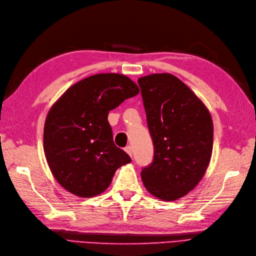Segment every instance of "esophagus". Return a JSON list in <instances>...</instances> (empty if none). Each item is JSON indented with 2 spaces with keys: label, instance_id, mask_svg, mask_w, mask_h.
Returning <instances> with one entry per match:
<instances>
[{
  "label": "esophagus",
  "instance_id": "obj_1",
  "mask_svg": "<svg viewBox=\"0 0 256 256\" xmlns=\"http://www.w3.org/2000/svg\"><path fill=\"white\" fill-rule=\"evenodd\" d=\"M124 150L126 152V153H128L130 156L132 157V152H133V150H132V148H131V146H126V148H124Z\"/></svg>",
  "mask_w": 256,
  "mask_h": 256
}]
</instances>
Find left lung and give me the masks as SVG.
Segmentation results:
<instances>
[{"mask_svg": "<svg viewBox=\"0 0 256 256\" xmlns=\"http://www.w3.org/2000/svg\"><path fill=\"white\" fill-rule=\"evenodd\" d=\"M154 160L140 172L148 192L174 201L186 196L202 179L214 145L211 114L199 98L170 74L138 80Z\"/></svg>", "mask_w": 256, "mask_h": 256, "instance_id": "8db88e82", "label": "left lung"}]
</instances>
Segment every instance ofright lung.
Returning <instances> with one entry per match:
<instances>
[{"instance_id":"right-lung-1","label":"right lung","mask_w":256,"mask_h":256,"mask_svg":"<svg viewBox=\"0 0 256 256\" xmlns=\"http://www.w3.org/2000/svg\"><path fill=\"white\" fill-rule=\"evenodd\" d=\"M140 92L120 74H98L70 86L54 103L44 126V152L58 184L90 198L110 186L118 167L131 162L113 142L108 111Z\"/></svg>"}]
</instances>
